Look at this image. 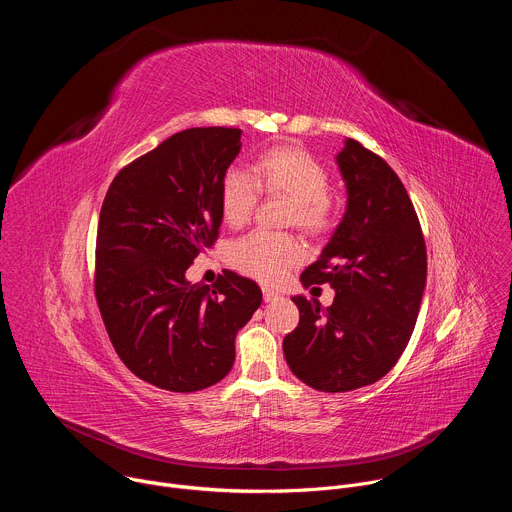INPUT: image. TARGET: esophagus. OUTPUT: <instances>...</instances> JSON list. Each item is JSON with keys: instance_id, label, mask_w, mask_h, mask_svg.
Returning a JSON list of instances; mask_svg holds the SVG:
<instances>
[{"instance_id": "1", "label": "esophagus", "mask_w": 512, "mask_h": 512, "mask_svg": "<svg viewBox=\"0 0 512 512\" xmlns=\"http://www.w3.org/2000/svg\"><path fill=\"white\" fill-rule=\"evenodd\" d=\"M279 298H281L279 291L269 289V287H263V300H265V302H273V300H279Z\"/></svg>"}]
</instances>
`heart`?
<instances>
[{"label": "heart", "instance_id": "obj_1", "mask_svg": "<svg viewBox=\"0 0 512 512\" xmlns=\"http://www.w3.org/2000/svg\"><path fill=\"white\" fill-rule=\"evenodd\" d=\"M328 184L326 168L308 152L273 148L257 160L253 174L241 166L227 170L221 186V210L229 225L241 227L249 221L263 188L294 202V221L298 227L308 233H322L334 218ZM302 257L300 241L269 231H253L231 247L233 265L263 283L281 281Z\"/></svg>", "mask_w": 512, "mask_h": 512}]
</instances>
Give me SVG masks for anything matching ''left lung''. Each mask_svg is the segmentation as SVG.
Returning a JSON list of instances; mask_svg holds the SVG:
<instances>
[{
  "label": "left lung",
  "mask_w": 512,
  "mask_h": 512,
  "mask_svg": "<svg viewBox=\"0 0 512 512\" xmlns=\"http://www.w3.org/2000/svg\"><path fill=\"white\" fill-rule=\"evenodd\" d=\"M346 210L302 285L330 283L334 302L294 296L298 328L283 354L302 383L346 393L383 379L403 354L421 308L427 253L409 194L393 168L350 137L336 154Z\"/></svg>",
  "instance_id": "1"
}]
</instances>
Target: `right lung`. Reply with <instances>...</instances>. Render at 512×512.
Segmentation results:
<instances>
[{
  "label": "right lung",
  "mask_w": 512,
  "mask_h": 512,
  "mask_svg": "<svg viewBox=\"0 0 512 512\" xmlns=\"http://www.w3.org/2000/svg\"><path fill=\"white\" fill-rule=\"evenodd\" d=\"M241 129L192 127L125 166L111 182L97 231L95 296L125 367L174 393L229 375L237 332L261 306L253 279L225 271L210 287L186 269L223 225L221 186Z\"/></svg>",
  "instance_id": "1"
}]
</instances>
